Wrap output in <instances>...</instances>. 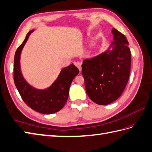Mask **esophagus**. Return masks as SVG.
<instances>
[{"instance_id": "34e87169", "label": "esophagus", "mask_w": 152, "mask_h": 152, "mask_svg": "<svg viewBox=\"0 0 152 152\" xmlns=\"http://www.w3.org/2000/svg\"><path fill=\"white\" fill-rule=\"evenodd\" d=\"M75 65L77 66V68L79 69V71H81V63L79 62H77L75 63Z\"/></svg>"}]
</instances>
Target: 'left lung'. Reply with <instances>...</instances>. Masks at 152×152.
Masks as SVG:
<instances>
[{
	"label": "left lung",
	"instance_id": "left-lung-1",
	"mask_svg": "<svg viewBox=\"0 0 152 152\" xmlns=\"http://www.w3.org/2000/svg\"><path fill=\"white\" fill-rule=\"evenodd\" d=\"M113 50L91 58L82 64L86 94L96 104L106 105L119 98L126 88L130 74L131 51L126 37L112 29Z\"/></svg>",
	"mask_w": 152,
	"mask_h": 152
}]
</instances>
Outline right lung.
Here are the masks:
<instances>
[{"label": "right lung", "mask_w": 152, "mask_h": 152, "mask_svg": "<svg viewBox=\"0 0 152 152\" xmlns=\"http://www.w3.org/2000/svg\"><path fill=\"white\" fill-rule=\"evenodd\" d=\"M29 31L23 42L18 46L15 54L13 77L15 84L24 102L29 108L43 114H51L60 111L66 104L69 95V89L73 79L79 70L73 64L62 69L57 79L50 88L39 90L31 87L22 76L20 67V52L29 35Z\"/></svg>", "instance_id": "obj_1"}]
</instances>
